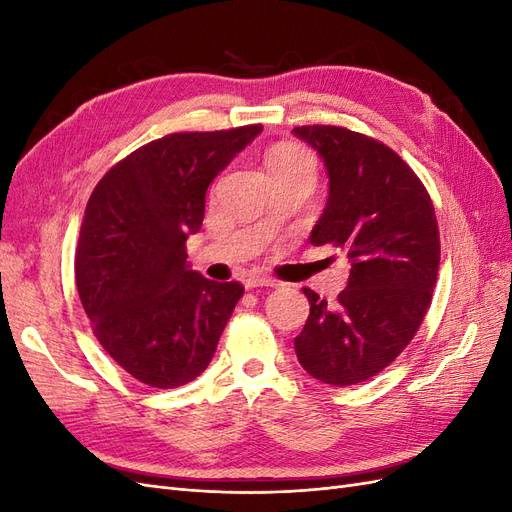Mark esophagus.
Instances as JSON below:
<instances>
[{
  "mask_svg": "<svg viewBox=\"0 0 512 512\" xmlns=\"http://www.w3.org/2000/svg\"><path fill=\"white\" fill-rule=\"evenodd\" d=\"M243 284H245V288L247 290H254V288H273V286H277V282L275 280H271V277H262V275H247L245 280H243Z\"/></svg>",
  "mask_w": 512,
  "mask_h": 512,
  "instance_id": "obj_1",
  "label": "esophagus"
}]
</instances>
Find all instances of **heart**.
Instances as JSON below:
<instances>
[{
    "label": "heart",
    "mask_w": 512,
    "mask_h": 512,
    "mask_svg": "<svg viewBox=\"0 0 512 512\" xmlns=\"http://www.w3.org/2000/svg\"><path fill=\"white\" fill-rule=\"evenodd\" d=\"M267 168L271 177L294 173V170H312V173H316V160L305 147L294 143H282L269 149Z\"/></svg>",
    "instance_id": "obj_1"
}]
</instances>
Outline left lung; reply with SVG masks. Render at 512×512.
<instances>
[{"label": "left lung", "instance_id": "left-lung-1", "mask_svg": "<svg viewBox=\"0 0 512 512\" xmlns=\"http://www.w3.org/2000/svg\"><path fill=\"white\" fill-rule=\"evenodd\" d=\"M329 173V200L312 230L352 262L333 305L312 288L294 350L309 376L331 386L369 380L412 342L431 305L440 230L431 196L389 145L342 126H299Z\"/></svg>", "mask_w": 512, "mask_h": 512}]
</instances>
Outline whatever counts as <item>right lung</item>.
Returning <instances> with one entry per match:
<instances>
[{
    "mask_svg": "<svg viewBox=\"0 0 512 512\" xmlns=\"http://www.w3.org/2000/svg\"><path fill=\"white\" fill-rule=\"evenodd\" d=\"M260 130L166 134L106 170L89 196L76 288L102 348L153 389L203 374L243 297L239 282L192 271L185 241L203 226L209 183Z\"/></svg>",
    "mask_w": 512,
    "mask_h": 512,
    "instance_id": "right-lung-1",
    "label": "right lung"
}]
</instances>
